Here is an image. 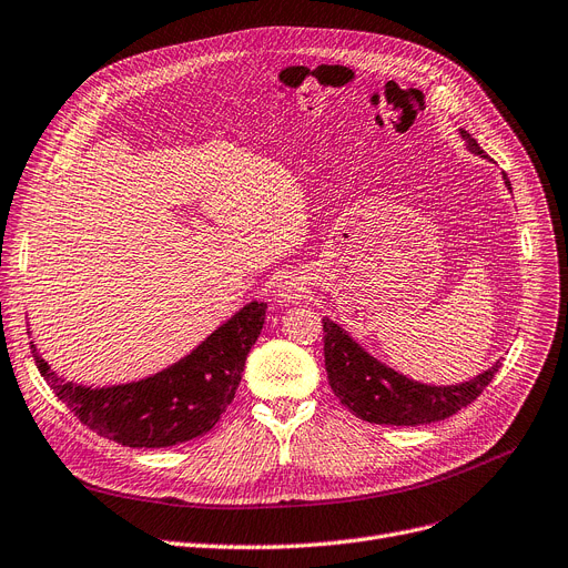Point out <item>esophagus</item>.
Here are the masks:
<instances>
[{"label":"esophagus","mask_w":568,"mask_h":568,"mask_svg":"<svg viewBox=\"0 0 568 568\" xmlns=\"http://www.w3.org/2000/svg\"><path fill=\"white\" fill-rule=\"evenodd\" d=\"M306 281L297 274H285L281 276V281L276 283V297L285 304L290 302H300L304 294H306Z\"/></svg>","instance_id":"34e87169"}]
</instances>
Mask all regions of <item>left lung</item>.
<instances>
[{
    "label": "left lung",
    "mask_w": 568,
    "mask_h": 568,
    "mask_svg": "<svg viewBox=\"0 0 568 568\" xmlns=\"http://www.w3.org/2000/svg\"><path fill=\"white\" fill-rule=\"evenodd\" d=\"M459 136L474 155L487 158L471 134L459 130ZM504 183L510 190L506 174ZM323 329L325 366L334 394L345 408L376 425L415 427L446 420L478 399L501 366L497 359L487 372H480L471 381L457 385H427L394 372L392 366L376 359L332 317H323Z\"/></svg>",
    "instance_id": "obj_1"
}]
</instances>
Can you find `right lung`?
<instances>
[{
    "label": "right lung",
    "instance_id": "1",
    "mask_svg": "<svg viewBox=\"0 0 568 568\" xmlns=\"http://www.w3.org/2000/svg\"><path fill=\"white\" fill-rule=\"evenodd\" d=\"M264 317V302L245 304L179 362L141 381L106 387L62 378L34 341L32 353L55 397L85 427L128 448H169L206 434L227 410Z\"/></svg>",
    "mask_w": 568,
    "mask_h": 568
}]
</instances>
